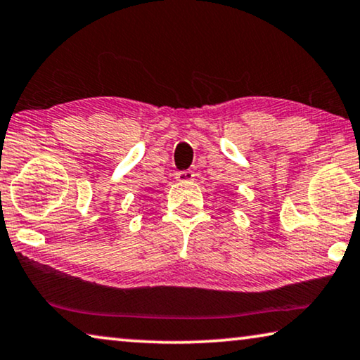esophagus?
<instances>
[{
	"mask_svg": "<svg viewBox=\"0 0 360 360\" xmlns=\"http://www.w3.org/2000/svg\"><path fill=\"white\" fill-rule=\"evenodd\" d=\"M195 176H196V174L193 170H185V172H179V174H176V180L191 181V180H195Z\"/></svg>",
	"mask_w": 360,
	"mask_h": 360,
	"instance_id": "1",
	"label": "esophagus"
}]
</instances>
